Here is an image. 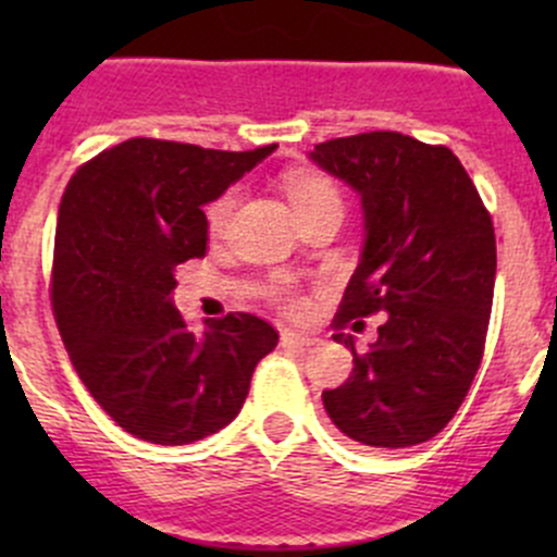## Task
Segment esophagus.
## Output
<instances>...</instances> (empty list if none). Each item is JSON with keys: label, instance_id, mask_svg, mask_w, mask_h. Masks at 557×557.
<instances>
[{"label": "esophagus", "instance_id": "obj_1", "mask_svg": "<svg viewBox=\"0 0 557 557\" xmlns=\"http://www.w3.org/2000/svg\"><path fill=\"white\" fill-rule=\"evenodd\" d=\"M283 347H310L312 339L307 334H299V331H283Z\"/></svg>", "mask_w": 557, "mask_h": 557}]
</instances>
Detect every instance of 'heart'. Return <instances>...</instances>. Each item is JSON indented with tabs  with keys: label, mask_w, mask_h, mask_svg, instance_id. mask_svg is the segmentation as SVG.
Returning a JSON list of instances; mask_svg holds the SVG:
<instances>
[{
	"label": "heart",
	"mask_w": 557,
	"mask_h": 557,
	"mask_svg": "<svg viewBox=\"0 0 557 557\" xmlns=\"http://www.w3.org/2000/svg\"><path fill=\"white\" fill-rule=\"evenodd\" d=\"M288 196H290V205H294L296 215H301V212L312 210V207H318V205H325V201H339V194H336L334 185H331L329 180L318 177V174H296V177H290ZM232 205H234V196L226 194L210 207V212H207V221H210L212 232H221V228L226 226Z\"/></svg>",
	"instance_id": "heart-1"
}]
</instances>
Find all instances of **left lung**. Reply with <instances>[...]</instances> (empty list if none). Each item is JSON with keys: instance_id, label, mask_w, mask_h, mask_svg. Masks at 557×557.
I'll use <instances>...</instances> for the list:
<instances>
[{"instance_id": "left-lung-1", "label": "left lung", "mask_w": 557, "mask_h": 557, "mask_svg": "<svg viewBox=\"0 0 557 557\" xmlns=\"http://www.w3.org/2000/svg\"><path fill=\"white\" fill-rule=\"evenodd\" d=\"M312 164L361 196L363 247L336 329L385 312L345 385L323 391L331 423L358 445L401 450L440 434L485 350L496 285L491 215L458 156L398 132L329 139Z\"/></svg>"}]
</instances>
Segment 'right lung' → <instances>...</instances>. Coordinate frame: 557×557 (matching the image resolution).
Here are the masks:
<instances>
[{"label": "right lung", "instance_id": "1", "mask_svg": "<svg viewBox=\"0 0 557 557\" xmlns=\"http://www.w3.org/2000/svg\"><path fill=\"white\" fill-rule=\"evenodd\" d=\"M274 150L126 139L83 164L61 196L55 323L91 396L137 440L190 445L221 431L277 347V331L250 312L194 334L172 301L174 269L207 252L201 207Z\"/></svg>", "mask_w": 557, "mask_h": 557}]
</instances>
